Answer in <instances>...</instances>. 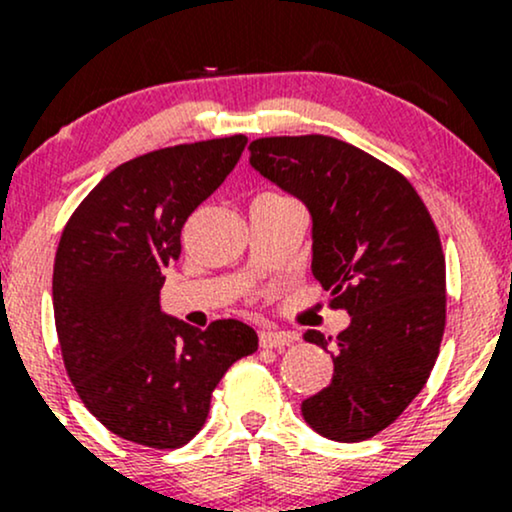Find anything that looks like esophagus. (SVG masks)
<instances>
[{"mask_svg":"<svg viewBox=\"0 0 512 512\" xmlns=\"http://www.w3.org/2000/svg\"><path fill=\"white\" fill-rule=\"evenodd\" d=\"M296 334L291 332H274V330H264L260 332V346L262 349H281V346H289L296 342Z\"/></svg>","mask_w":512,"mask_h":512,"instance_id":"34e87169","label":"esophagus"}]
</instances>
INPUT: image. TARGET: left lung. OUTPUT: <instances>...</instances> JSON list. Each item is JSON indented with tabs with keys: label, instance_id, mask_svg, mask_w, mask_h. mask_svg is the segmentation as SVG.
Instances as JSON below:
<instances>
[{
	"label": "left lung",
	"instance_id": "8db88e82",
	"mask_svg": "<svg viewBox=\"0 0 512 512\" xmlns=\"http://www.w3.org/2000/svg\"><path fill=\"white\" fill-rule=\"evenodd\" d=\"M252 168L313 216V274L351 315L330 349L332 383L303 402L320 436L358 443L385 431L431 375L445 330V255L414 185L366 151L325 137H262Z\"/></svg>",
	"mask_w": 512,
	"mask_h": 512
}]
</instances>
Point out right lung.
I'll use <instances>...</instances> for the list:
<instances>
[{
	"label": "right lung",
	"mask_w": 512,
	"mask_h": 512,
	"mask_svg": "<svg viewBox=\"0 0 512 512\" xmlns=\"http://www.w3.org/2000/svg\"><path fill=\"white\" fill-rule=\"evenodd\" d=\"M245 144V134H233L132 158L88 192L62 231L52 308L64 368L86 409L137 445L190 443L223 373L257 351L245 322L195 330L158 303L182 226Z\"/></svg>",
	"instance_id": "obj_1"
}]
</instances>
